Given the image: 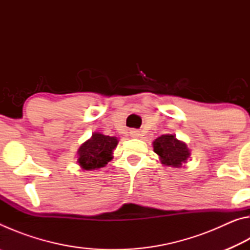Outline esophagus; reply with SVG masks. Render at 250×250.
<instances>
[{
  "label": "esophagus",
  "mask_w": 250,
  "mask_h": 250,
  "mask_svg": "<svg viewBox=\"0 0 250 250\" xmlns=\"http://www.w3.org/2000/svg\"><path fill=\"white\" fill-rule=\"evenodd\" d=\"M130 135L132 138H139V137H140V131H139V130H131Z\"/></svg>",
  "instance_id": "34e87169"
}]
</instances>
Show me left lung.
Instances as JSON below:
<instances>
[{
	"instance_id": "1",
	"label": "left lung",
	"mask_w": 250,
	"mask_h": 250,
	"mask_svg": "<svg viewBox=\"0 0 250 250\" xmlns=\"http://www.w3.org/2000/svg\"><path fill=\"white\" fill-rule=\"evenodd\" d=\"M153 149L161 163L167 167H181L191 155L188 146L177 140L174 134H163L153 141Z\"/></svg>"
}]
</instances>
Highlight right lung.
Returning <instances> with one entry per match:
<instances>
[{
	"instance_id": "add662e5",
	"label": "right lung",
	"mask_w": 250,
	"mask_h": 250,
	"mask_svg": "<svg viewBox=\"0 0 250 250\" xmlns=\"http://www.w3.org/2000/svg\"><path fill=\"white\" fill-rule=\"evenodd\" d=\"M118 145L116 137L95 132L89 140L78 149V163L83 170L92 171L105 167L113 158V149Z\"/></svg>"
}]
</instances>
